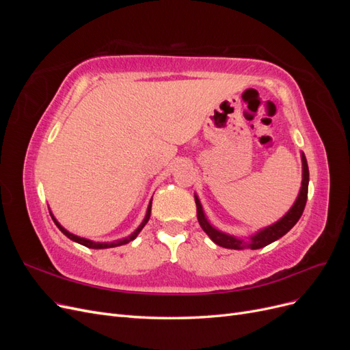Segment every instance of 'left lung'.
Listing matches in <instances>:
<instances>
[{"label":"left lung","instance_id":"obj_1","mask_svg":"<svg viewBox=\"0 0 350 350\" xmlns=\"http://www.w3.org/2000/svg\"><path fill=\"white\" fill-rule=\"evenodd\" d=\"M308 183H310V171H308V163H306L305 154H302V187L298 198H296L295 204L292 206V208L286 213L279 221L276 224L260 230L258 234H256L254 237H251V239L248 242L237 239L235 237H230L224 234V232H219L217 229H215L211 226L206 216L203 207H201L198 198L196 197V204H197V219L200 226L203 228V230L206 234L211 238L215 243L217 245L224 247V248H230V250H243V248H250V250H258L269 245V243L278 241L279 238H282L283 235L288 234V232L296 225L304 213V208L306 204V198H308Z\"/></svg>","mask_w":350,"mask_h":350}]
</instances>
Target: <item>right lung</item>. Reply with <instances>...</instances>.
<instances>
[{"label": "right lung", "mask_w": 350, "mask_h": 350, "mask_svg": "<svg viewBox=\"0 0 350 350\" xmlns=\"http://www.w3.org/2000/svg\"><path fill=\"white\" fill-rule=\"evenodd\" d=\"M150 211H152V203L149 204V208H147V213H146V217H144V220L142 221V225L137 228L133 234L130 235V237H126V238H124V239H120V241H115V242H103V243H100V242H93V241H89V239H84V238H80V237H76V235H72V234H70V232H67L64 228H62L58 221L54 219V216H52V219H54V221H55V225L58 226V229L62 232V234H64L67 238H70L71 241H74V242H79V243H81V245H84V247H88V248H94V250H99V248H112V247H120V245H124V243H129L130 241H133L137 235L140 234V230L144 228V225L147 224V220L150 219Z\"/></svg>", "instance_id": "add662e5"}]
</instances>
